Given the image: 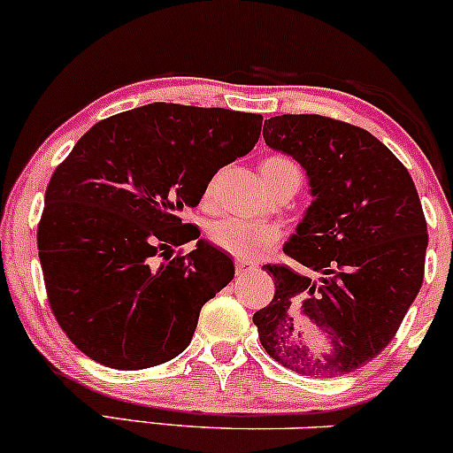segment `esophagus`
Returning <instances> with one entry per match:
<instances>
[{"label":"esophagus","mask_w":453,"mask_h":453,"mask_svg":"<svg viewBox=\"0 0 453 453\" xmlns=\"http://www.w3.org/2000/svg\"><path fill=\"white\" fill-rule=\"evenodd\" d=\"M252 262H248V260H235V271H237V275H242V273H245V271H250L252 269Z\"/></svg>","instance_id":"1"}]
</instances>
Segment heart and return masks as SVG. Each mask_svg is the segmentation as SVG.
I'll use <instances>...</instances> for the list:
<instances>
[{"label": "heart", "mask_w": 453, "mask_h": 453, "mask_svg": "<svg viewBox=\"0 0 453 453\" xmlns=\"http://www.w3.org/2000/svg\"><path fill=\"white\" fill-rule=\"evenodd\" d=\"M262 180L271 191L288 182H300V170L292 159L283 155H269L260 161ZM216 180H210L205 187V199L214 193ZM281 228L266 222H248L239 218H220L208 228V239L211 245L225 250V252L237 256L242 260H258L269 254L281 239Z\"/></svg>", "instance_id": "heart-1"}]
</instances>
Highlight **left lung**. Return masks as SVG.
<instances>
[{"instance_id": "8db88e82", "label": "left lung", "mask_w": 453, "mask_h": 453, "mask_svg": "<svg viewBox=\"0 0 453 453\" xmlns=\"http://www.w3.org/2000/svg\"><path fill=\"white\" fill-rule=\"evenodd\" d=\"M262 136L309 174L315 201L283 252L319 281L265 266L275 296L254 312L260 342L303 376L359 370L387 349L422 288L428 233L414 180L376 136L332 117H271ZM306 322L330 338L327 354L305 342Z\"/></svg>"}]
</instances>
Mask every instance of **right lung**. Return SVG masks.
<instances>
[{
    "instance_id": "obj_1",
    "label": "right lung",
    "mask_w": 453,
    "mask_h": 453,
    "mask_svg": "<svg viewBox=\"0 0 453 453\" xmlns=\"http://www.w3.org/2000/svg\"><path fill=\"white\" fill-rule=\"evenodd\" d=\"M262 115L153 103L107 117L54 170L37 226L48 304L66 338L113 370L180 355L233 260L182 211L258 142Z\"/></svg>"
}]
</instances>
